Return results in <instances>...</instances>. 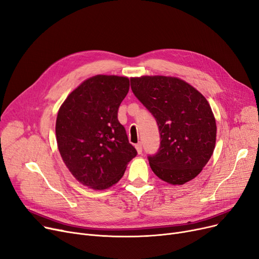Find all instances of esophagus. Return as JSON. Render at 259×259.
<instances>
[{"label": "esophagus", "mask_w": 259, "mask_h": 259, "mask_svg": "<svg viewBox=\"0 0 259 259\" xmlns=\"http://www.w3.org/2000/svg\"><path fill=\"white\" fill-rule=\"evenodd\" d=\"M135 148H136V150H137L138 154H141V153H142V144H141L140 142L136 144V146H135Z\"/></svg>", "instance_id": "obj_1"}]
</instances>
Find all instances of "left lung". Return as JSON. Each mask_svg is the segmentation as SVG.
<instances>
[{
	"label": "left lung",
	"mask_w": 259,
	"mask_h": 259,
	"mask_svg": "<svg viewBox=\"0 0 259 259\" xmlns=\"http://www.w3.org/2000/svg\"><path fill=\"white\" fill-rule=\"evenodd\" d=\"M131 87L158 124L160 148L149 156L152 171L171 185L198 177L215 146V119L208 101L174 76L132 77Z\"/></svg>",
	"instance_id": "8db88e82"
}]
</instances>
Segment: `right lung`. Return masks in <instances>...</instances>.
<instances>
[{"label": "right lung", "mask_w": 259, "mask_h": 259, "mask_svg": "<svg viewBox=\"0 0 259 259\" xmlns=\"http://www.w3.org/2000/svg\"><path fill=\"white\" fill-rule=\"evenodd\" d=\"M128 90V77L99 74L82 81L59 107L55 132L60 156L88 188L111 187L137 155L118 121Z\"/></svg>", "instance_id": "obj_1"}]
</instances>
